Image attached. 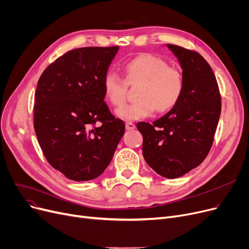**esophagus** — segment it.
Wrapping results in <instances>:
<instances>
[{
    "label": "esophagus",
    "instance_id": "esophagus-1",
    "mask_svg": "<svg viewBox=\"0 0 249 249\" xmlns=\"http://www.w3.org/2000/svg\"><path fill=\"white\" fill-rule=\"evenodd\" d=\"M125 128L127 129V131H131V129L136 128V125H135V124H133V123H126V124H125Z\"/></svg>",
    "mask_w": 249,
    "mask_h": 249
}]
</instances>
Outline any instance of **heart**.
Listing matches in <instances>:
<instances>
[{"mask_svg":"<svg viewBox=\"0 0 249 249\" xmlns=\"http://www.w3.org/2000/svg\"><path fill=\"white\" fill-rule=\"evenodd\" d=\"M125 80L113 71L103 78L104 95L113 106L118 107L125 102L126 83H140L138 101L123 106L116 115L124 121H137L150 116L157 109L164 112L178 102L183 91V78L178 70L168 67L162 58L142 53L127 62L124 68Z\"/></svg>","mask_w":249,"mask_h":249,"instance_id":"heart-1","label":"heart"}]
</instances>
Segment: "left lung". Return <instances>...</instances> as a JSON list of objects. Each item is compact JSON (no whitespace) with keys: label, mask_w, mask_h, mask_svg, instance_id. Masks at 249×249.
Masks as SVG:
<instances>
[{"label":"left lung","mask_w":249,"mask_h":249,"mask_svg":"<svg viewBox=\"0 0 249 249\" xmlns=\"http://www.w3.org/2000/svg\"><path fill=\"white\" fill-rule=\"evenodd\" d=\"M182 70L183 91L172 109L159 120L138 123L143 156L166 178L197 167L212 147L221 113V96L212 68L196 52L167 44Z\"/></svg>","instance_id":"obj_1"}]
</instances>
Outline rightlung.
Returning a JSON list of instances; mask_svg holds the SVG:
<instances>
[{
    "instance_id": "1",
    "label": "right lung",
    "mask_w": 249,
    "mask_h": 249,
    "mask_svg": "<svg viewBox=\"0 0 249 249\" xmlns=\"http://www.w3.org/2000/svg\"><path fill=\"white\" fill-rule=\"evenodd\" d=\"M118 50L70 51L38 80L35 134L46 160L71 180L88 181L101 175L124 134V123L104 102L102 85Z\"/></svg>"
}]
</instances>
